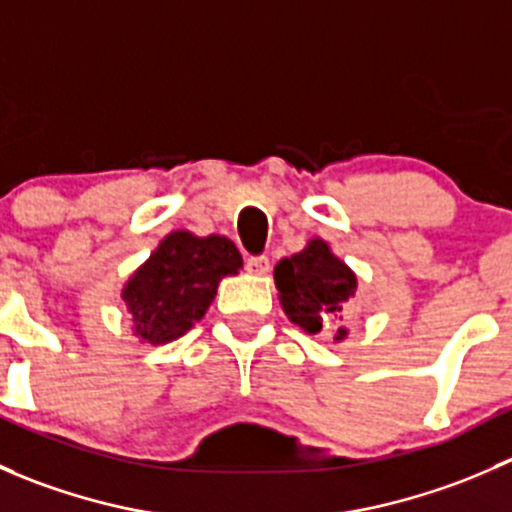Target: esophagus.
Instances as JSON below:
<instances>
[{
    "instance_id": "1",
    "label": "esophagus",
    "mask_w": 512,
    "mask_h": 512,
    "mask_svg": "<svg viewBox=\"0 0 512 512\" xmlns=\"http://www.w3.org/2000/svg\"><path fill=\"white\" fill-rule=\"evenodd\" d=\"M245 267H247V272H252V275H267V270H270V257L250 255V257H245Z\"/></svg>"
}]
</instances>
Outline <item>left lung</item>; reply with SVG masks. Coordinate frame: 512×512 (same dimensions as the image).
<instances>
[{
	"mask_svg": "<svg viewBox=\"0 0 512 512\" xmlns=\"http://www.w3.org/2000/svg\"><path fill=\"white\" fill-rule=\"evenodd\" d=\"M275 285L289 322L304 332H322V324L339 322L356 294L354 272L329 252L327 242L312 240L302 252L275 267ZM347 329H339L342 339Z\"/></svg>",
	"mask_w": 512,
	"mask_h": 512,
	"instance_id": "left-lung-1",
	"label": "left lung"
}]
</instances>
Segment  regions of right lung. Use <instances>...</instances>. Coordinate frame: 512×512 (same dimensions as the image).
I'll return each instance as SVG.
<instances>
[{
  "label": "right lung",
  "mask_w": 512,
  "mask_h": 512,
  "mask_svg": "<svg viewBox=\"0 0 512 512\" xmlns=\"http://www.w3.org/2000/svg\"><path fill=\"white\" fill-rule=\"evenodd\" d=\"M240 267V252L227 237L170 232L123 289L136 334L151 344L178 339L208 312L218 282Z\"/></svg>",
  "instance_id": "1"
}]
</instances>
